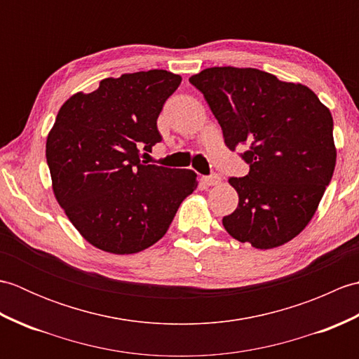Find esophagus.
<instances>
[{"mask_svg":"<svg viewBox=\"0 0 359 359\" xmlns=\"http://www.w3.org/2000/svg\"><path fill=\"white\" fill-rule=\"evenodd\" d=\"M203 187H215L217 184H220V177L217 174H211V175H205V177L201 179Z\"/></svg>","mask_w":359,"mask_h":359,"instance_id":"34e87169","label":"esophagus"}]
</instances>
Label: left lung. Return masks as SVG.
Wrapping results in <instances>:
<instances>
[{
  "instance_id": "left-lung-1",
  "label": "left lung",
  "mask_w": 359,
  "mask_h": 359,
  "mask_svg": "<svg viewBox=\"0 0 359 359\" xmlns=\"http://www.w3.org/2000/svg\"><path fill=\"white\" fill-rule=\"evenodd\" d=\"M201 90L231 151L248 144L245 177H230L239 203L222 219L228 234L269 250L296 238L313 217L337 163L333 118L301 83L253 67H208Z\"/></svg>"
}]
</instances>
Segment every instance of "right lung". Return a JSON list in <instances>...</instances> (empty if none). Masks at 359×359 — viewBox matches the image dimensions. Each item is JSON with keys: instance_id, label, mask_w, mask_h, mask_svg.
Listing matches in <instances>:
<instances>
[{"instance_id": "1", "label": "right lung", "mask_w": 359, "mask_h": 359, "mask_svg": "<svg viewBox=\"0 0 359 359\" xmlns=\"http://www.w3.org/2000/svg\"><path fill=\"white\" fill-rule=\"evenodd\" d=\"M180 81L163 69L123 74L60 108L46 142L52 189L90 245L112 255L154 245L196 189L194 171L139 156L162 140L158 114Z\"/></svg>"}]
</instances>
